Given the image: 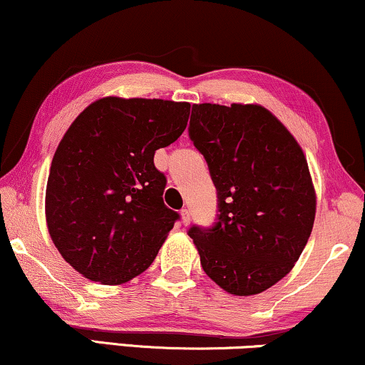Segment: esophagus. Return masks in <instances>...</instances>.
Returning a JSON list of instances; mask_svg holds the SVG:
<instances>
[{"instance_id": "34e87169", "label": "esophagus", "mask_w": 365, "mask_h": 365, "mask_svg": "<svg viewBox=\"0 0 365 365\" xmlns=\"http://www.w3.org/2000/svg\"><path fill=\"white\" fill-rule=\"evenodd\" d=\"M180 215H182V222H183V225L190 224V210H188V209H182V210H180Z\"/></svg>"}]
</instances>
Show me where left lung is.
I'll use <instances>...</instances> for the list:
<instances>
[{"instance_id":"left-lung-1","label":"left lung","mask_w":365,"mask_h":365,"mask_svg":"<svg viewBox=\"0 0 365 365\" xmlns=\"http://www.w3.org/2000/svg\"><path fill=\"white\" fill-rule=\"evenodd\" d=\"M190 138L219 197L212 229L193 227L205 274L224 292L251 297L293 269L317 212L307 156L259 104H193Z\"/></svg>"}]
</instances>
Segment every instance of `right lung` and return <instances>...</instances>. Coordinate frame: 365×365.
<instances>
[{
	"instance_id": "obj_1",
	"label": "right lung",
	"mask_w": 365,
	"mask_h": 365,
	"mask_svg": "<svg viewBox=\"0 0 365 365\" xmlns=\"http://www.w3.org/2000/svg\"><path fill=\"white\" fill-rule=\"evenodd\" d=\"M190 104L116 96L87 106L55 150L45 219L77 273L123 284L150 267L178 214L163 204L155 151L185 131Z\"/></svg>"
}]
</instances>
